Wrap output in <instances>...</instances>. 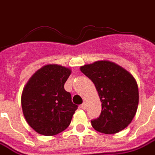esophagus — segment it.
Masks as SVG:
<instances>
[{"label":"esophagus","instance_id":"34e87169","mask_svg":"<svg viewBox=\"0 0 155 155\" xmlns=\"http://www.w3.org/2000/svg\"><path fill=\"white\" fill-rule=\"evenodd\" d=\"M81 109H84V110L85 109V107H86V104H85V103H84V102L83 103V104H81Z\"/></svg>","mask_w":155,"mask_h":155}]
</instances>
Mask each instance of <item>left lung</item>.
Masks as SVG:
<instances>
[{"label": "left lung", "mask_w": 155, "mask_h": 155, "mask_svg": "<svg viewBox=\"0 0 155 155\" xmlns=\"http://www.w3.org/2000/svg\"><path fill=\"white\" fill-rule=\"evenodd\" d=\"M81 71L94 84L102 103L101 115L91 120L93 128L107 134L126 128L136 114L139 104V90L133 75L109 61L84 64Z\"/></svg>", "instance_id": "left-lung-1"}]
</instances>
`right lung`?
Listing matches in <instances>:
<instances>
[{
    "label": "right lung",
    "instance_id": "add662e5",
    "mask_svg": "<svg viewBox=\"0 0 155 155\" xmlns=\"http://www.w3.org/2000/svg\"><path fill=\"white\" fill-rule=\"evenodd\" d=\"M71 74L69 68L46 64L30 78L23 89V114L29 125L40 134L55 135L70 125L78 108L64 88Z\"/></svg>",
    "mask_w": 155,
    "mask_h": 155
}]
</instances>
